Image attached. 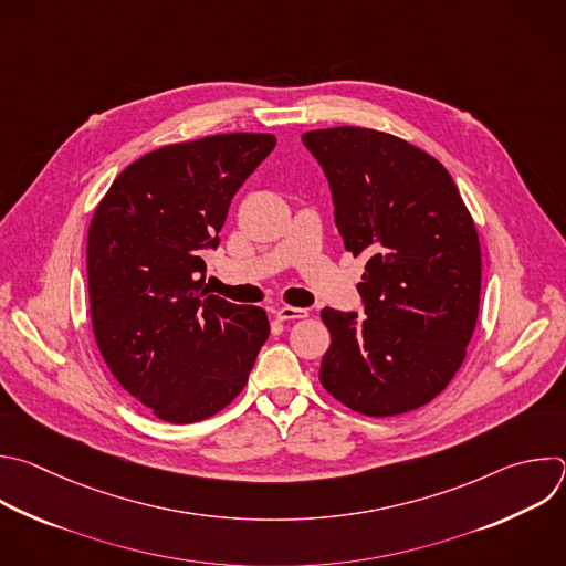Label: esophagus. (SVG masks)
I'll list each match as a JSON object with an SVG mask.
<instances>
[{
  "mask_svg": "<svg viewBox=\"0 0 566 566\" xmlns=\"http://www.w3.org/2000/svg\"><path fill=\"white\" fill-rule=\"evenodd\" d=\"M306 315H308V311L300 308V306H277L275 308L277 319H302Z\"/></svg>",
  "mask_w": 566,
  "mask_h": 566,
  "instance_id": "esophagus-1",
  "label": "esophagus"
}]
</instances>
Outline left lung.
<instances>
[{
    "label": "left lung",
    "instance_id": "left-lung-1",
    "mask_svg": "<svg viewBox=\"0 0 566 566\" xmlns=\"http://www.w3.org/2000/svg\"><path fill=\"white\" fill-rule=\"evenodd\" d=\"M322 166L344 249L366 251L364 315L322 308L331 346L322 387L348 409L389 418L424 407L462 366L480 308L475 224L449 170L370 128L302 135Z\"/></svg>",
    "mask_w": 566,
    "mask_h": 566
}]
</instances>
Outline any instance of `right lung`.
I'll use <instances>...</instances> for the list:
<instances>
[{
  "label": "right lung",
  "instance_id": "right-lung-1",
  "mask_svg": "<svg viewBox=\"0 0 566 566\" xmlns=\"http://www.w3.org/2000/svg\"><path fill=\"white\" fill-rule=\"evenodd\" d=\"M273 148L264 133L161 146L117 175L93 216L86 266L99 353L166 422L222 411L271 333L264 308L209 295L202 255L218 249L233 196Z\"/></svg>",
  "mask_w": 566,
  "mask_h": 566
}]
</instances>
